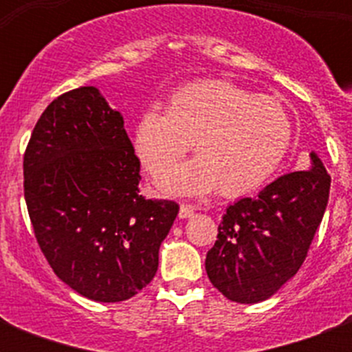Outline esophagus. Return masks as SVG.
<instances>
[{
    "instance_id": "1",
    "label": "esophagus",
    "mask_w": 352,
    "mask_h": 352,
    "mask_svg": "<svg viewBox=\"0 0 352 352\" xmlns=\"http://www.w3.org/2000/svg\"><path fill=\"white\" fill-rule=\"evenodd\" d=\"M195 206H192V204H181V210H179V217L181 219H188V217H192L193 214H195Z\"/></svg>"
}]
</instances>
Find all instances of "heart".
<instances>
[{
    "label": "heart",
    "mask_w": 352,
    "mask_h": 352,
    "mask_svg": "<svg viewBox=\"0 0 352 352\" xmlns=\"http://www.w3.org/2000/svg\"><path fill=\"white\" fill-rule=\"evenodd\" d=\"M292 122L279 100L230 80H199L168 98L166 113L146 109L133 131L138 160L160 177L194 142L198 159L170 172L160 188L175 195L219 190L226 199L256 192L289 151Z\"/></svg>",
    "instance_id": "1"
}]
</instances>
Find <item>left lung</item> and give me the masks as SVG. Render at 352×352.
<instances>
[{
	"mask_svg": "<svg viewBox=\"0 0 352 352\" xmlns=\"http://www.w3.org/2000/svg\"><path fill=\"white\" fill-rule=\"evenodd\" d=\"M311 159V170L285 173L257 197L226 208L217 241L206 254V274L228 300H268L305 261L331 190L322 160L316 153Z\"/></svg>",
	"mask_w": 352,
	"mask_h": 352,
	"instance_id": "8db88e82",
	"label": "left lung"
}]
</instances>
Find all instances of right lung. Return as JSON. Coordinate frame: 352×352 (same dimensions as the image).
<instances>
[{
    "mask_svg": "<svg viewBox=\"0 0 352 352\" xmlns=\"http://www.w3.org/2000/svg\"><path fill=\"white\" fill-rule=\"evenodd\" d=\"M124 118L96 87L67 91L36 122L23 190L36 241L58 278L93 301L129 300L153 279L179 204L140 195Z\"/></svg>",
    "mask_w": 352,
    "mask_h": 352,
    "instance_id": "add662e5",
    "label": "right lung"
}]
</instances>
